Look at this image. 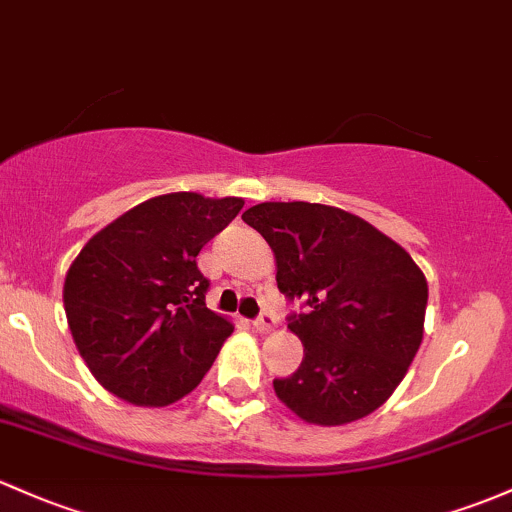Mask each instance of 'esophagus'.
Here are the masks:
<instances>
[{
	"instance_id": "obj_1",
	"label": "esophagus",
	"mask_w": 512,
	"mask_h": 512,
	"mask_svg": "<svg viewBox=\"0 0 512 512\" xmlns=\"http://www.w3.org/2000/svg\"><path fill=\"white\" fill-rule=\"evenodd\" d=\"M276 322L278 320L273 312H261V315H258V320H254V329L261 334H268L273 327H276Z\"/></svg>"
}]
</instances>
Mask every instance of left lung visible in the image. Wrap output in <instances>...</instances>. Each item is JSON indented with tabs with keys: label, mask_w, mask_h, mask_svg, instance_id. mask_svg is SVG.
Wrapping results in <instances>:
<instances>
[{
	"label": "left lung",
	"mask_w": 512,
	"mask_h": 512,
	"mask_svg": "<svg viewBox=\"0 0 512 512\" xmlns=\"http://www.w3.org/2000/svg\"><path fill=\"white\" fill-rule=\"evenodd\" d=\"M271 246L305 356L276 378L280 403L300 420L337 427L381 408L422 344L427 280L408 251L373 224L317 202H261L241 214Z\"/></svg>",
	"instance_id": "1"
}]
</instances>
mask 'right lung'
<instances>
[{
  "instance_id": "1",
  "label": "right lung",
  "mask_w": 512,
  "mask_h": 512,
  "mask_svg": "<svg viewBox=\"0 0 512 512\" xmlns=\"http://www.w3.org/2000/svg\"><path fill=\"white\" fill-rule=\"evenodd\" d=\"M241 197L168 192L100 229L68 268L70 334L102 388L163 408L200 386L234 332L205 305L202 246L241 212Z\"/></svg>"
}]
</instances>
